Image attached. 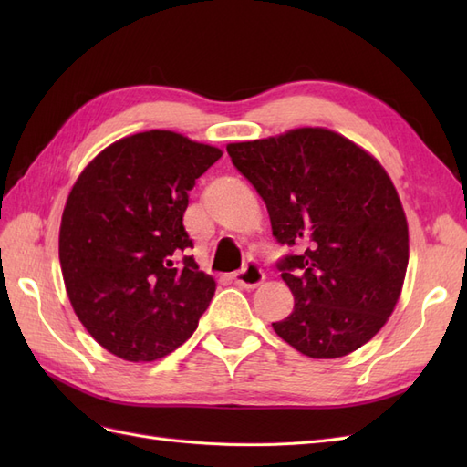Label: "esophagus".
I'll use <instances>...</instances> for the list:
<instances>
[{
	"label": "esophagus",
	"instance_id": "34e87169",
	"mask_svg": "<svg viewBox=\"0 0 467 467\" xmlns=\"http://www.w3.org/2000/svg\"><path fill=\"white\" fill-rule=\"evenodd\" d=\"M234 282L237 286L242 288H255L259 286L261 282L265 280V273L261 271V266L255 265V263H249L245 265V268H242V271H237L232 275Z\"/></svg>",
	"mask_w": 467,
	"mask_h": 467
}]
</instances>
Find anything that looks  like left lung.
<instances>
[{
	"label": "left lung",
	"instance_id": "obj_1",
	"mask_svg": "<svg viewBox=\"0 0 467 467\" xmlns=\"http://www.w3.org/2000/svg\"><path fill=\"white\" fill-rule=\"evenodd\" d=\"M232 163L257 189L273 235L296 253L278 261L294 294L273 323L309 358H338L384 327L400 300L409 230L386 169L327 129L228 144Z\"/></svg>",
	"mask_w": 467,
	"mask_h": 467
}]
</instances>
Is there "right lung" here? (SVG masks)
Instances as JSON below:
<instances>
[{"label": "right lung", "mask_w": 467, "mask_h": 467, "mask_svg": "<svg viewBox=\"0 0 467 467\" xmlns=\"http://www.w3.org/2000/svg\"><path fill=\"white\" fill-rule=\"evenodd\" d=\"M222 158L169 130L126 136L83 169L60 225L67 298L95 341L130 362L167 357L194 333L216 282L182 225L189 191Z\"/></svg>", "instance_id": "obj_1"}]
</instances>
